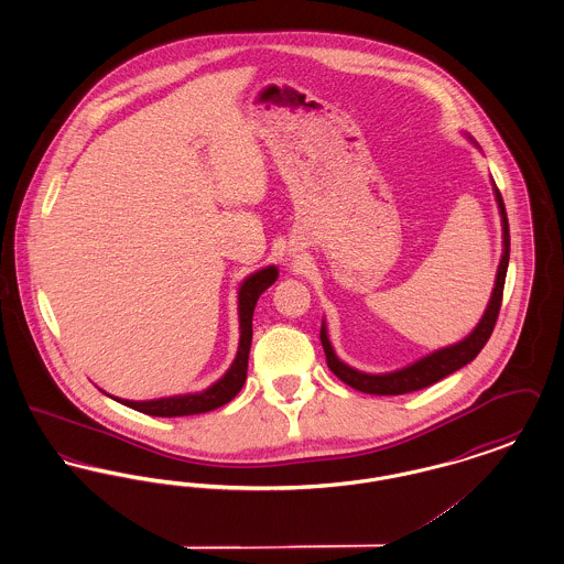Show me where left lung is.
<instances>
[{
  "mask_svg": "<svg viewBox=\"0 0 564 564\" xmlns=\"http://www.w3.org/2000/svg\"><path fill=\"white\" fill-rule=\"evenodd\" d=\"M467 134V133H465ZM467 139L480 150L478 141L467 134ZM492 192H495V200L499 207L501 215V230H503V253L497 267V276H495V288L490 300L484 308L482 319L478 325L455 345L444 347V349L433 350L430 355L416 359L414 364L393 370V372H384V375H368L361 370L350 368L349 364H345L343 359H338L336 350L329 343L327 336V325L325 319L322 322V345L325 350V359H327V368L338 376L345 384H349L352 389L361 391V393H370V395H403V393H412L419 389H425L433 382L453 375L456 370H460L463 366L471 364L476 359V355L484 349L486 340L490 338L495 323L499 317V308H501V297H503V285H506V274H508V264H510V224H508V214H506V205L501 198V192L492 182Z\"/></svg>",
  "mask_w": 564,
  "mask_h": 564,
  "instance_id": "left-lung-1",
  "label": "left lung"
}]
</instances>
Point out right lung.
<instances>
[{
  "label": "right lung",
  "instance_id": "add662e5",
  "mask_svg": "<svg viewBox=\"0 0 564 564\" xmlns=\"http://www.w3.org/2000/svg\"><path fill=\"white\" fill-rule=\"evenodd\" d=\"M279 269L274 264L264 267V269L251 272L249 276L242 279L237 292V302H239V349L235 355V361L230 368L224 372L221 378H217L214 384H209L203 391L196 393H184V395H169V398H159V400H143V402H133V400H122L113 398L106 393L111 400H116L122 405H129L137 412L150 414V416H189V414H203L215 410L224 403L230 402L245 384L247 378V361H249V349H251V322H253V308L258 297L269 290L270 285L276 281Z\"/></svg>",
  "mask_w": 564,
  "mask_h": 564
}]
</instances>
